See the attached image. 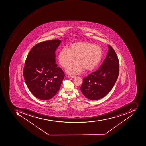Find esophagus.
<instances>
[{
	"label": "esophagus",
	"mask_w": 146,
	"mask_h": 146,
	"mask_svg": "<svg viewBox=\"0 0 146 146\" xmlns=\"http://www.w3.org/2000/svg\"><path fill=\"white\" fill-rule=\"evenodd\" d=\"M76 77V76H69L68 78H74Z\"/></svg>",
	"instance_id": "34e87169"
}]
</instances>
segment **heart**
I'll return each mask as SVG.
<instances>
[{"label": "heart", "mask_w": 146, "mask_h": 146, "mask_svg": "<svg viewBox=\"0 0 146 146\" xmlns=\"http://www.w3.org/2000/svg\"><path fill=\"white\" fill-rule=\"evenodd\" d=\"M103 50L98 45L89 42H77L73 43L69 50L64 48L58 54L59 64L66 68L74 61L66 69L69 74H78L84 69L92 70L100 64L102 57Z\"/></svg>", "instance_id": "heart-1"}]
</instances>
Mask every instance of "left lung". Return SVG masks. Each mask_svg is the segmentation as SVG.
I'll return each instance as SVG.
<instances>
[{"label": "left lung", "instance_id": "1", "mask_svg": "<svg viewBox=\"0 0 146 146\" xmlns=\"http://www.w3.org/2000/svg\"><path fill=\"white\" fill-rule=\"evenodd\" d=\"M107 56L99 69L84 78L81 91L86 97L92 100L105 96L114 87L119 74L118 57L111 46H108Z\"/></svg>", "mask_w": 146, "mask_h": 146}]
</instances>
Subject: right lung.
<instances>
[{
	"instance_id": "1",
	"label": "right lung",
	"mask_w": 146,
	"mask_h": 146,
	"mask_svg": "<svg viewBox=\"0 0 146 146\" xmlns=\"http://www.w3.org/2000/svg\"><path fill=\"white\" fill-rule=\"evenodd\" d=\"M61 40L42 42L32 47L26 60L23 76L31 93L38 99L48 100L55 96L64 78L55 63V51Z\"/></svg>"
}]
</instances>
